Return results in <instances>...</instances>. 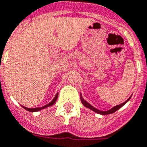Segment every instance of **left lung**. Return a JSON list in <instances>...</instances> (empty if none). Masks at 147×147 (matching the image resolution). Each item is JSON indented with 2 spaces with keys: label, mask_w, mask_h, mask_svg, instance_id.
<instances>
[{
  "label": "left lung",
  "mask_w": 147,
  "mask_h": 147,
  "mask_svg": "<svg viewBox=\"0 0 147 147\" xmlns=\"http://www.w3.org/2000/svg\"><path fill=\"white\" fill-rule=\"evenodd\" d=\"M131 98V96L128 98V99H127V100L125 101L124 102L119 104V105H117V106H114L113 108H112L111 109H109V110H108V111H100V110H98V109H97L95 108V107H93V106H92V105H90V104L88 103V102H86V101L83 98H82V94H80V98H81V102H82V103L84 105V106H86V107H87V108L90 109H92V110L94 111V112H96V113L101 114V115H108V114L113 113H115L116 111L118 110L119 109H120L122 106H124V105H125V104H126L129 100V98Z\"/></svg>",
  "instance_id": "1"
}]
</instances>
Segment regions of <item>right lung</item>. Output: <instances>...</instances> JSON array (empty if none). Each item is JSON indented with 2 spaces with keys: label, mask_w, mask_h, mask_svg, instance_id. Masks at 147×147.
I'll return each mask as SVG.
<instances>
[{
  "label": "right lung",
  "mask_w": 147,
  "mask_h": 147,
  "mask_svg": "<svg viewBox=\"0 0 147 147\" xmlns=\"http://www.w3.org/2000/svg\"><path fill=\"white\" fill-rule=\"evenodd\" d=\"M58 96H59V93L56 94V96H55V98H53V100L51 101V102H49L48 105H46V106H42V107H38V108H33V109H30V108H27V107H24V106H22L23 108L25 109L26 110L29 111V112H37V111H39V110H41V109H43L45 108H47V107H49V106H52L55 102H56V100H57V98H58Z\"/></svg>",
  "instance_id": "1"
}]
</instances>
